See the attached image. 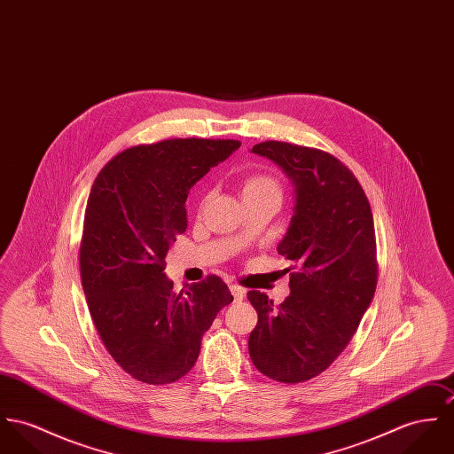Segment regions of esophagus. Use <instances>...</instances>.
Segmentation results:
<instances>
[{"mask_svg": "<svg viewBox=\"0 0 454 454\" xmlns=\"http://www.w3.org/2000/svg\"><path fill=\"white\" fill-rule=\"evenodd\" d=\"M230 292H231V295H233V299H235L237 302L244 301V288H240V286H237V285H231V286H230Z\"/></svg>", "mask_w": 454, "mask_h": 454, "instance_id": "34e87169", "label": "esophagus"}]
</instances>
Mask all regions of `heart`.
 <instances>
[{"instance_id": "obj_1", "label": "heart", "mask_w": 454, "mask_h": 454, "mask_svg": "<svg viewBox=\"0 0 454 454\" xmlns=\"http://www.w3.org/2000/svg\"><path fill=\"white\" fill-rule=\"evenodd\" d=\"M240 193L244 200L250 199H264V197H273L279 199L281 197V186L278 179L273 175L268 173H257V175L248 176L242 181Z\"/></svg>"}]
</instances>
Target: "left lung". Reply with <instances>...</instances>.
<instances>
[{"instance_id":"left-lung-1","label":"left lung","mask_w":454,"mask_h":454,"mask_svg":"<svg viewBox=\"0 0 454 454\" xmlns=\"http://www.w3.org/2000/svg\"><path fill=\"white\" fill-rule=\"evenodd\" d=\"M250 152L275 162L292 181L294 212L277 248L295 273L279 306L259 290L247 294L259 316L248 352L262 375L299 384L346 349L373 301V214L356 176L333 155L283 141L257 143Z\"/></svg>"}]
</instances>
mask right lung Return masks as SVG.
<instances>
[{
    "label": "right lung",
    "instance_id": "1",
    "mask_svg": "<svg viewBox=\"0 0 454 454\" xmlns=\"http://www.w3.org/2000/svg\"><path fill=\"white\" fill-rule=\"evenodd\" d=\"M237 140H166L115 155L97 176L79 252L88 308L114 361L133 379L171 384L186 375L217 313L233 301L219 277L175 294L166 255L186 231L184 202Z\"/></svg>",
    "mask_w": 454,
    "mask_h": 454
}]
</instances>
